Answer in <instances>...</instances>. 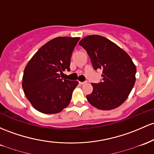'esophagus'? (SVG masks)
<instances>
[{"label": "esophagus", "instance_id": "obj_1", "mask_svg": "<svg viewBox=\"0 0 154 154\" xmlns=\"http://www.w3.org/2000/svg\"><path fill=\"white\" fill-rule=\"evenodd\" d=\"M79 83H80V85H84V84L87 83V82H79Z\"/></svg>", "mask_w": 154, "mask_h": 154}]
</instances>
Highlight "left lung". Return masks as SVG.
Listing matches in <instances>:
<instances>
[{
	"mask_svg": "<svg viewBox=\"0 0 154 154\" xmlns=\"http://www.w3.org/2000/svg\"><path fill=\"white\" fill-rule=\"evenodd\" d=\"M87 51L94 69L102 70V82L92 83L86 96L92 106L110 110L124 103L136 80V66L130 56L110 40L99 35L84 37L79 42Z\"/></svg>",
	"mask_w": 154,
	"mask_h": 154,
	"instance_id": "8db88e82",
	"label": "left lung"
}]
</instances>
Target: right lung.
<instances>
[{
	"instance_id": "1",
	"label": "right lung",
	"mask_w": 154,
	"mask_h": 154,
	"mask_svg": "<svg viewBox=\"0 0 154 154\" xmlns=\"http://www.w3.org/2000/svg\"><path fill=\"white\" fill-rule=\"evenodd\" d=\"M79 37L60 36L44 45L25 66L23 88L36 110L45 114L60 112L70 103L78 82L60 77L70 70L71 56Z\"/></svg>"
}]
</instances>
